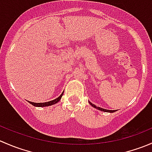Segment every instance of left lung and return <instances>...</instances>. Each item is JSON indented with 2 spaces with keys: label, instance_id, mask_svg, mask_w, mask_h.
Listing matches in <instances>:
<instances>
[{
  "label": "left lung",
  "instance_id": "left-lung-1",
  "mask_svg": "<svg viewBox=\"0 0 152 152\" xmlns=\"http://www.w3.org/2000/svg\"><path fill=\"white\" fill-rule=\"evenodd\" d=\"M89 103H90V104L92 106V107H95L96 109H98V110H101V111H104V112H107V113H114V112H115V110H105V109H103V108H101V107H96L95 104H93L91 103V102H89Z\"/></svg>",
  "mask_w": 152,
  "mask_h": 152
}]
</instances>
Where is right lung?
Here are the masks:
<instances>
[{"label": "right lung", "mask_w": 152, "mask_h": 152, "mask_svg": "<svg viewBox=\"0 0 152 152\" xmlns=\"http://www.w3.org/2000/svg\"><path fill=\"white\" fill-rule=\"evenodd\" d=\"M63 93L64 92H62V94H61L60 96L57 98V99H54V100H53V101H50V102H45V103H34V102H29V103H30L31 104L35 106V107H48V106H50L52 104H54L57 103V102L60 100L61 98H62V95H63Z\"/></svg>", "instance_id": "add662e5"}]
</instances>
